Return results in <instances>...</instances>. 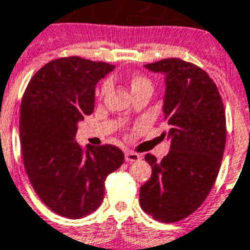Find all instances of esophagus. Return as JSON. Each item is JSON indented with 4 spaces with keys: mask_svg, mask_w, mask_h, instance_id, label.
I'll return each mask as SVG.
<instances>
[{
    "mask_svg": "<svg viewBox=\"0 0 250 250\" xmlns=\"http://www.w3.org/2000/svg\"><path fill=\"white\" fill-rule=\"evenodd\" d=\"M125 161L132 163V161L140 160V159H141V155L136 154V152H132V151H125Z\"/></svg>",
    "mask_w": 250,
    "mask_h": 250,
    "instance_id": "esophagus-1",
    "label": "esophagus"
}]
</instances>
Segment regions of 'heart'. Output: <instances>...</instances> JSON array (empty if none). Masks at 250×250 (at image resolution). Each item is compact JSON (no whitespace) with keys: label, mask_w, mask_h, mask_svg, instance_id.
<instances>
[{"label":"heart","mask_w":250,"mask_h":250,"mask_svg":"<svg viewBox=\"0 0 250 250\" xmlns=\"http://www.w3.org/2000/svg\"><path fill=\"white\" fill-rule=\"evenodd\" d=\"M129 86H131V90L133 94L140 93V91L146 89L152 90V85H151L150 80H148L147 77L142 76V75H132V76L129 77ZM109 87H110V83L106 80V81H104V83H102V86H100L99 95H105V94L108 93Z\"/></svg>","instance_id":"obj_1"}]
</instances>
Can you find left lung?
Wrapping results in <instances>:
<instances>
[{
    "label": "left lung",
    "mask_w": 250,
    "mask_h": 250,
    "mask_svg": "<svg viewBox=\"0 0 250 250\" xmlns=\"http://www.w3.org/2000/svg\"><path fill=\"white\" fill-rule=\"evenodd\" d=\"M145 67L165 75L163 110L170 151L161 161L145 156L152 174L140 189V205L169 224L192 215L212 189L225 150V108L213 80L196 64L167 58Z\"/></svg>",
    "instance_id": "obj_1"
}]
</instances>
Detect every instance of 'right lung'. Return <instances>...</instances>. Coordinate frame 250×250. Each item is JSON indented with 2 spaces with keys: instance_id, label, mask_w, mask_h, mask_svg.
<instances>
[{
  "instance_id": "add662e5",
  "label": "right lung",
  "mask_w": 250,
  "mask_h": 250,
  "mask_svg": "<svg viewBox=\"0 0 250 250\" xmlns=\"http://www.w3.org/2000/svg\"><path fill=\"white\" fill-rule=\"evenodd\" d=\"M113 64L72 56L50 61L26 86L20 108L25 171L38 197L53 212L81 219L102 205L105 179L123 164L113 145L76 141L77 123L94 112L95 86Z\"/></svg>"
}]
</instances>
